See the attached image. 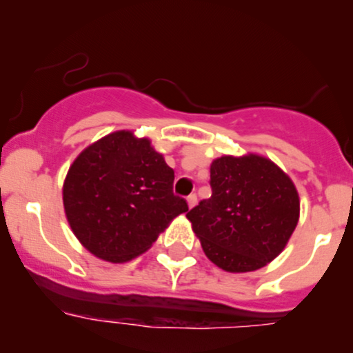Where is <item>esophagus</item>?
Returning a JSON list of instances; mask_svg holds the SVG:
<instances>
[{"instance_id":"34e87169","label":"esophagus","mask_w":353,"mask_h":353,"mask_svg":"<svg viewBox=\"0 0 353 353\" xmlns=\"http://www.w3.org/2000/svg\"><path fill=\"white\" fill-rule=\"evenodd\" d=\"M196 202H197V196L196 194H190V196H188V205L190 209L194 208V205H196Z\"/></svg>"}]
</instances>
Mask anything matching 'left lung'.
Segmentation results:
<instances>
[{
    "label": "left lung",
    "instance_id": "obj_1",
    "mask_svg": "<svg viewBox=\"0 0 353 353\" xmlns=\"http://www.w3.org/2000/svg\"><path fill=\"white\" fill-rule=\"evenodd\" d=\"M212 196L185 217L204 252L228 272H250L277 257L299 221V194L265 157H219L210 165Z\"/></svg>",
    "mask_w": 353,
    "mask_h": 353
}]
</instances>
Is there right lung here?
<instances>
[{
	"mask_svg": "<svg viewBox=\"0 0 353 353\" xmlns=\"http://www.w3.org/2000/svg\"><path fill=\"white\" fill-rule=\"evenodd\" d=\"M172 184V168L148 139L112 132L84 149L68 171L63 188L68 222L89 252L128 262L189 209Z\"/></svg>",
	"mask_w": 353,
	"mask_h": 353,
	"instance_id": "obj_1",
	"label": "right lung"
}]
</instances>
